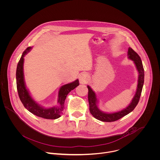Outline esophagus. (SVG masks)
Returning <instances> with one entry per match:
<instances>
[{
  "label": "esophagus",
  "mask_w": 160,
  "mask_h": 160,
  "mask_svg": "<svg viewBox=\"0 0 160 160\" xmlns=\"http://www.w3.org/2000/svg\"><path fill=\"white\" fill-rule=\"evenodd\" d=\"M89 80V76L87 73H83L80 75L79 81L81 84H87Z\"/></svg>",
  "instance_id": "1"
}]
</instances>
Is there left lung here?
<instances>
[{
	"label": "left lung",
	"instance_id": "left-lung-1",
	"mask_svg": "<svg viewBox=\"0 0 160 160\" xmlns=\"http://www.w3.org/2000/svg\"><path fill=\"white\" fill-rule=\"evenodd\" d=\"M128 55L129 58L134 61V63H135V65L137 67V68L139 73L137 92L132 100V102L129 105V106L123 109L122 110L117 112L112 113H104L100 111L98 108V106H97L98 100L97 98V96L95 92L92 90V89L89 86H87V88L88 89V102H89L90 112V113L93 116V117H95L96 119L98 120L105 122H112L117 121L120 119L121 118L125 117V115H128L130 112H132L135 109V108L137 107V105L139 102L141 93L142 92L143 83H144V77H145L144 68H143V66L140 57L138 55V54L136 52H135L130 47H129L128 48Z\"/></svg>",
	"mask_w": 160,
	"mask_h": 160
}]
</instances>
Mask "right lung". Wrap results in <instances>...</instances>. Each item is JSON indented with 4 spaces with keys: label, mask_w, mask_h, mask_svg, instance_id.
<instances>
[{
    "label": "right lung",
    "mask_w": 160,
    "mask_h": 160,
    "mask_svg": "<svg viewBox=\"0 0 160 160\" xmlns=\"http://www.w3.org/2000/svg\"><path fill=\"white\" fill-rule=\"evenodd\" d=\"M32 47H29L23 52L22 57L18 61L16 71V82L17 88L20 101L24 107L33 115L45 119L54 120L61 117L65 108L64 103L68 93L79 85L78 80L63 85L58 92V105L49 108H45L38 105L30 97L28 90L26 88L23 72V57L27 52L30 51Z\"/></svg>",
    "instance_id": "obj_1"
}]
</instances>
